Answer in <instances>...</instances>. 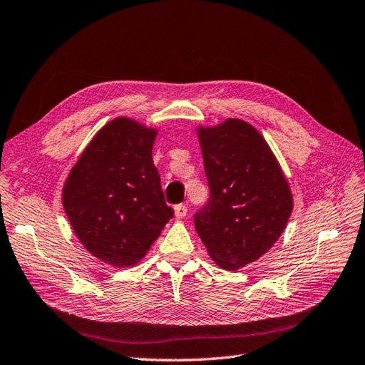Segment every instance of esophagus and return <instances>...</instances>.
Listing matches in <instances>:
<instances>
[{"label":"esophagus","instance_id":"1","mask_svg":"<svg viewBox=\"0 0 365 365\" xmlns=\"http://www.w3.org/2000/svg\"><path fill=\"white\" fill-rule=\"evenodd\" d=\"M174 212H175V217H178V218H185L187 215V206L185 203L178 205L174 207Z\"/></svg>","mask_w":365,"mask_h":365}]
</instances>
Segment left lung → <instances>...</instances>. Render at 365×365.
<instances>
[{"label":"left lung","instance_id":"obj_1","mask_svg":"<svg viewBox=\"0 0 365 365\" xmlns=\"http://www.w3.org/2000/svg\"><path fill=\"white\" fill-rule=\"evenodd\" d=\"M209 200L194 217L215 263L237 271L259 260L284 232L293 197L260 132L239 118L197 130Z\"/></svg>","mask_w":365,"mask_h":365}]
</instances>
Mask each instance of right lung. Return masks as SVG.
I'll use <instances>...</instances> for the list:
<instances>
[{
  "instance_id": "obj_1",
  "label": "right lung",
  "mask_w": 365,
  "mask_h": 365,
  "mask_svg": "<svg viewBox=\"0 0 365 365\" xmlns=\"http://www.w3.org/2000/svg\"><path fill=\"white\" fill-rule=\"evenodd\" d=\"M156 129L117 117L86 147L63 187V206L90 254L115 267L138 263L173 218L153 164Z\"/></svg>"
}]
</instances>
